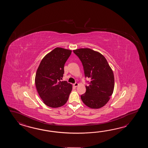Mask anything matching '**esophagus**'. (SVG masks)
I'll use <instances>...</instances> for the list:
<instances>
[{"instance_id":"1","label":"esophagus","mask_w":148,"mask_h":148,"mask_svg":"<svg viewBox=\"0 0 148 148\" xmlns=\"http://www.w3.org/2000/svg\"><path fill=\"white\" fill-rule=\"evenodd\" d=\"M78 85V83H77V82H75V84H73V86H74L75 87H77Z\"/></svg>"}]
</instances>
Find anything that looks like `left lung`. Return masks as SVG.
<instances>
[{
	"label": "left lung",
	"instance_id": "obj_1",
	"mask_svg": "<svg viewBox=\"0 0 148 148\" xmlns=\"http://www.w3.org/2000/svg\"><path fill=\"white\" fill-rule=\"evenodd\" d=\"M83 66L85 77L90 79L81 95L83 103L91 108L104 106L110 99L114 88L113 72L101 54L88 48L73 50Z\"/></svg>",
	"mask_w": 148,
	"mask_h": 148
}]
</instances>
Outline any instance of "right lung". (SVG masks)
Masks as SVG:
<instances>
[{
  "instance_id": "add662e5",
  "label": "right lung",
  "mask_w": 148,
  "mask_h": 148,
  "mask_svg": "<svg viewBox=\"0 0 148 148\" xmlns=\"http://www.w3.org/2000/svg\"><path fill=\"white\" fill-rule=\"evenodd\" d=\"M71 53V50L56 47L43 58L38 67L35 79L36 87L44 104L49 107H61L68 100L73 86L61 80L64 64Z\"/></svg>"
}]
</instances>
